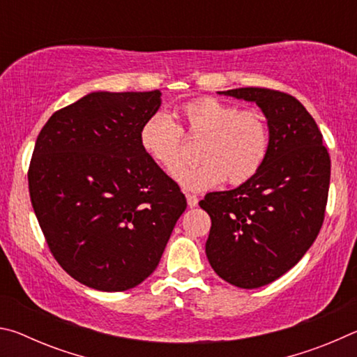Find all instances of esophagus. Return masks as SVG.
I'll return each mask as SVG.
<instances>
[{
	"label": "esophagus",
	"mask_w": 357,
	"mask_h": 357,
	"mask_svg": "<svg viewBox=\"0 0 357 357\" xmlns=\"http://www.w3.org/2000/svg\"><path fill=\"white\" fill-rule=\"evenodd\" d=\"M185 198H187V204H189L190 208H195L197 204H198V198H197V195H192V193H187Z\"/></svg>",
	"instance_id": "1"
}]
</instances>
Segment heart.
<instances>
[{
  "label": "heart",
  "instance_id": "heart-1",
  "mask_svg": "<svg viewBox=\"0 0 357 357\" xmlns=\"http://www.w3.org/2000/svg\"><path fill=\"white\" fill-rule=\"evenodd\" d=\"M178 126L168 114L157 112L140 129V146L170 176L183 163V136L202 141L199 158L204 164L178 175L187 190H209L227 179L239 185L263 167L269 151V126L257 108L239 110L214 98H200L181 105ZM185 135L183 136L182 134Z\"/></svg>",
  "mask_w": 357,
  "mask_h": 357
}]
</instances>
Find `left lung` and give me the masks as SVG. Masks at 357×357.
<instances>
[{
	"label": "left lung",
	"mask_w": 357,
	"mask_h": 357,
	"mask_svg": "<svg viewBox=\"0 0 357 357\" xmlns=\"http://www.w3.org/2000/svg\"><path fill=\"white\" fill-rule=\"evenodd\" d=\"M219 94L261 108L269 151L252 179L200 202L213 223L206 257L225 282L259 288L291 269L317 239L328 203L331 157L315 119L293 96L268 88Z\"/></svg>",
	"instance_id": "left-lung-1"
}]
</instances>
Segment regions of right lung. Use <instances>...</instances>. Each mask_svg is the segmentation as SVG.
Instances as JSON below:
<instances>
[{
    "mask_svg": "<svg viewBox=\"0 0 357 357\" xmlns=\"http://www.w3.org/2000/svg\"><path fill=\"white\" fill-rule=\"evenodd\" d=\"M160 96L86 94L53 113L36 140L33 209L52 255L89 288L126 291L153 274L187 208L179 185L140 146Z\"/></svg>",
    "mask_w": 357,
    "mask_h": 357,
    "instance_id": "right-lung-1",
    "label": "right lung"
}]
</instances>
